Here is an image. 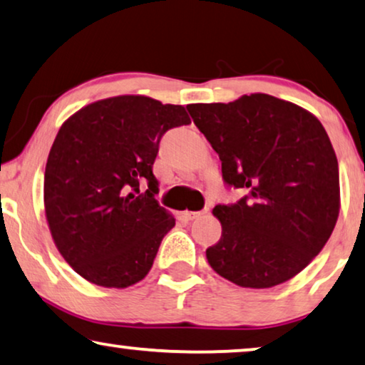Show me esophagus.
I'll use <instances>...</instances> for the list:
<instances>
[{"label":"esophagus","mask_w":365,"mask_h":365,"mask_svg":"<svg viewBox=\"0 0 365 365\" xmlns=\"http://www.w3.org/2000/svg\"><path fill=\"white\" fill-rule=\"evenodd\" d=\"M207 212H208V210H203V212H183V217L187 220H195V218L202 217V215L207 213Z\"/></svg>","instance_id":"obj_1"}]
</instances>
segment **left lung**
Returning <instances> with one entry per match:
<instances>
[{"label": "left lung", "mask_w": 365, "mask_h": 365, "mask_svg": "<svg viewBox=\"0 0 365 365\" xmlns=\"http://www.w3.org/2000/svg\"><path fill=\"white\" fill-rule=\"evenodd\" d=\"M187 109L218 153L223 180L248 190L213 208L222 238L207 250L210 266L253 289L294 278L324 248L341 208L337 157L324 127L309 110L261 92Z\"/></svg>", "instance_id": "8db88e82"}]
</instances>
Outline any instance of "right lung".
Listing matches in <instances>:
<instances>
[{"label": "right lung", "instance_id": "1", "mask_svg": "<svg viewBox=\"0 0 365 365\" xmlns=\"http://www.w3.org/2000/svg\"><path fill=\"white\" fill-rule=\"evenodd\" d=\"M187 124L183 106L115 96L61 125L44 172L46 220L61 256L89 283L124 289L150 271L175 227L153 197L152 165L163 133Z\"/></svg>", "mask_w": 365, "mask_h": 365}]
</instances>
